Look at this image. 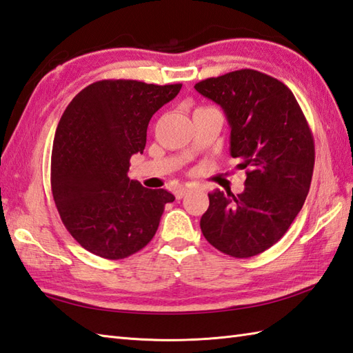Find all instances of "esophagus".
Wrapping results in <instances>:
<instances>
[{
  "label": "esophagus",
  "instance_id": "esophagus-1",
  "mask_svg": "<svg viewBox=\"0 0 353 353\" xmlns=\"http://www.w3.org/2000/svg\"><path fill=\"white\" fill-rule=\"evenodd\" d=\"M186 191H188L186 188H177V190L174 191V196H176V199H177V200L183 199V197H185V194H186Z\"/></svg>",
  "mask_w": 353,
  "mask_h": 353
}]
</instances>
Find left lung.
Masks as SVG:
<instances>
[{
    "label": "left lung",
    "mask_w": 353,
    "mask_h": 353,
    "mask_svg": "<svg viewBox=\"0 0 353 353\" xmlns=\"http://www.w3.org/2000/svg\"><path fill=\"white\" fill-rule=\"evenodd\" d=\"M194 88L223 108L230 154L247 176L238 196L208 194L201 232L229 256H256L285 235L308 196L316 159L308 121L288 86L264 72L238 70Z\"/></svg>",
    "instance_id": "left-lung-1"
}]
</instances>
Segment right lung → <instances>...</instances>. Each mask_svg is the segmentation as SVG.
I'll use <instances>...</instances> for the list:
<instances>
[{
  "label": "right lung",
  "instance_id": "1",
  "mask_svg": "<svg viewBox=\"0 0 353 353\" xmlns=\"http://www.w3.org/2000/svg\"><path fill=\"white\" fill-rule=\"evenodd\" d=\"M182 85L100 80L74 97L57 124L51 191L66 230L97 256L123 259L152 241L174 196L147 190L127 172L142 153L150 119Z\"/></svg>",
  "mask_w": 353,
  "mask_h": 353
}]
</instances>
